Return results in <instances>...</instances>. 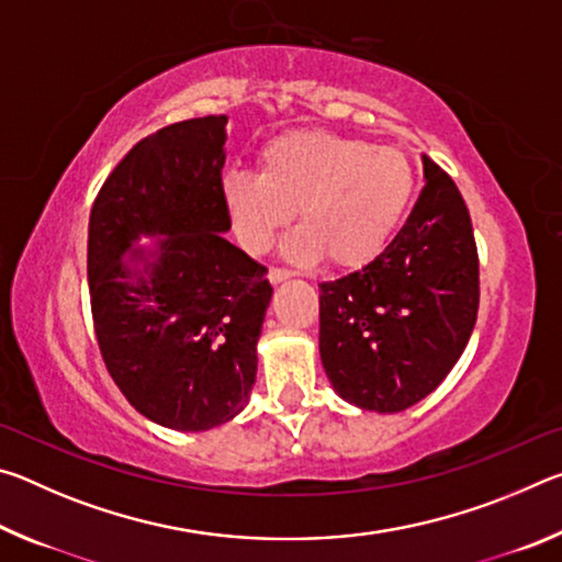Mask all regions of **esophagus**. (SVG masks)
I'll use <instances>...</instances> for the list:
<instances>
[{"label": "esophagus", "mask_w": 562, "mask_h": 562, "mask_svg": "<svg viewBox=\"0 0 562 562\" xmlns=\"http://www.w3.org/2000/svg\"><path fill=\"white\" fill-rule=\"evenodd\" d=\"M268 278H270V282H282V280H288V278H292V270H288V268H278V265H272L270 268V272H268Z\"/></svg>", "instance_id": "obj_1"}]
</instances>
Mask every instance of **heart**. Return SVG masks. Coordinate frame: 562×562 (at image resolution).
<instances>
[{
  "mask_svg": "<svg viewBox=\"0 0 562 562\" xmlns=\"http://www.w3.org/2000/svg\"><path fill=\"white\" fill-rule=\"evenodd\" d=\"M227 211L250 252H265L297 211L288 255L335 268L374 260L402 223L414 195V170L402 150L312 131L282 136L262 150L260 176L233 170L223 180Z\"/></svg>",
  "mask_w": 562,
  "mask_h": 562,
  "instance_id": "obj_1",
  "label": "heart"
}]
</instances>
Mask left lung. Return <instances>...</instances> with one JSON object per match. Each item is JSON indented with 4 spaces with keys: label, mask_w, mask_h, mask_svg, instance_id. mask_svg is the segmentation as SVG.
<instances>
[{
    "label": "left lung",
    "mask_w": 562,
    "mask_h": 562,
    "mask_svg": "<svg viewBox=\"0 0 562 562\" xmlns=\"http://www.w3.org/2000/svg\"><path fill=\"white\" fill-rule=\"evenodd\" d=\"M426 183L402 231L357 272L319 284V355L337 394L379 414L422 402L469 345L479 250L453 178L424 156Z\"/></svg>",
    "instance_id": "left-lung-1"
}]
</instances>
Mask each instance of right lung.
I'll use <instances>...</instances> for the list:
<instances>
[{
  "instance_id": "right-lung-1",
  "label": "right lung",
  "mask_w": 562,
  "mask_h": 562,
  "mask_svg": "<svg viewBox=\"0 0 562 562\" xmlns=\"http://www.w3.org/2000/svg\"><path fill=\"white\" fill-rule=\"evenodd\" d=\"M225 116L188 119L140 138L103 180L89 217V292L99 349L140 414L207 431L243 412L272 297L268 268L227 243ZM168 234L149 278L120 255Z\"/></svg>"
}]
</instances>
